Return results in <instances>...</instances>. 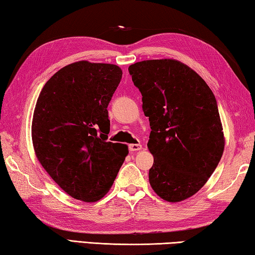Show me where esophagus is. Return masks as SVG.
Here are the masks:
<instances>
[{
	"instance_id": "esophagus-1",
	"label": "esophagus",
	"mask_w": 255,
	"mask_h": 255,
	"mask_svg": "<svg viewBox=\"0 0 255 255\" xmlns=\"http://www.w3.org/2000/svg\"><path fill=\"white\" fill-rule=\"evenodd\" d=\"M128 150H130L131 152H135V151L142 150V145L140 143H133L128 145Z\"/></svg>"
}]
</instances>
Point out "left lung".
Returning a JSON list of instances; mask_svg holds the SVG:
<instances>
[{
  "label": "left lung",
  "mask_w": 255,
  "mask_h": 255,
  "mask_svg": "<svg viewBox=\"0 0 255 255\" xmlns=\"http://www.w3.org/2000/svg\"><path fill=\"white\" fill-rule=\"evenodd\" d=\"M128 73L150 121V185L167 202L189 198L206 184L224 151L216 98L196 71L175 59L135 62Z\"/></svg>",
  "instance_id": "1"
}]
</instances>
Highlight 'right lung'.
I'll return each instance as SVG.
<instances>
[{
	"instance_id": "obj_1",
	"label": "right lung",
	"mask_w": 255,
	"mask_h": 255,
	"mask_svg": "<svg viewBox=\"0 0 255 255\" xmlns=\"http://www.w3.org/2000/svg\"><path fill=\"white\" fill-rule=\"evenodd\" d=\"M122 78L112 64L64 67L44 84L34 107L32 142L39 162L75 199L97 202L110 190L128 146L107 142V106Z\"/></svg>"
}]
</instances>
